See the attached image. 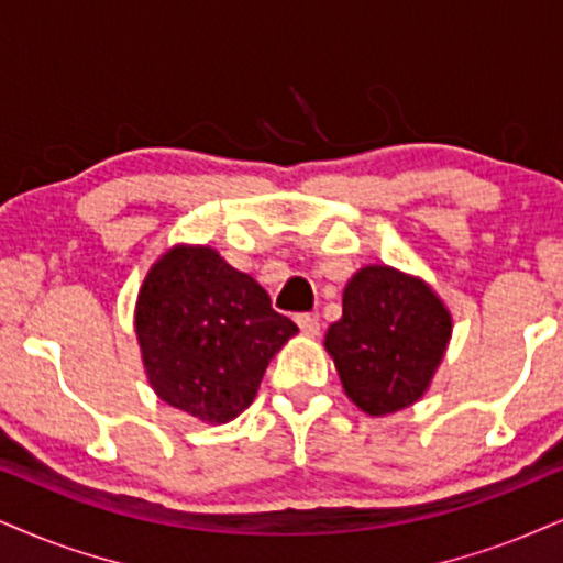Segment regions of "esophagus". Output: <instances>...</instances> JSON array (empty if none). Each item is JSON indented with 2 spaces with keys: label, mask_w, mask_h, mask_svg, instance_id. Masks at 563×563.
<instances>
[{
  "label": "esophagus",
  "mask_w": 563,
  "mask_h": 563,
  "mask_svg": "<svg viewBox=\"0 0 563 563\" xmlns=\"http://www.w3.org/2000/svg\"><path fill=\"white\" fill-rule=\"evenodd\" d=\"M297 325H300L302 334H308V336H318V331H321V321H318V316H313V313L297 316Z\"/></svg>",
  "instance_id": "esophagus-1"
}]
</instances>
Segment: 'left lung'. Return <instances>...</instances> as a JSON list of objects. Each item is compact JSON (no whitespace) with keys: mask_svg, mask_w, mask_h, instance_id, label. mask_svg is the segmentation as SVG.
I'll return each instance as SVG.
<instances>
[{"mask_svg":"<svg viewBox=\"0 0 563 563\" xmlns=\"http://www.w3.org/2000/svg\"><path fill=\"white\" fill-rule=\"evenodd\" d=\"M451 339V313L418 276L391 266L360 268L344 287L342 318L325 331L342 386L380 418L428 391Z\"/></svg>","mask_w":563,"mask_h":563,"instance_id":"left-lung-1","label":"left lung"}]
</instances>
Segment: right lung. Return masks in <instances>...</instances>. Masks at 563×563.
<instances>
[{"label":"right lung","mask_w":563,"mask_h":563,"mask_svg":"<svg viewBox=\"0 0 563 563\" xmlns=\"http://www.w3.org/2000/svg\"><path fill=\"white\" fill-rule=\"evenodd\" d=\"M135 334L156 397L224 426L253 405L271 357L297 325L213 247L175 245L143 279Z\"/></svg>","instance_id":"add662e5"}]
</instances>
